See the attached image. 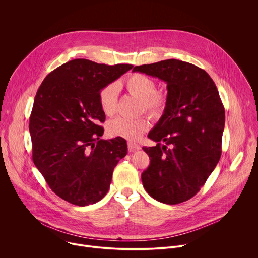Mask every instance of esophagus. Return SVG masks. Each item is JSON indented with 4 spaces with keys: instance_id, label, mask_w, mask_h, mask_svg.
Masks as SVG:
<instances>
[{
    "instance_id": "esophagus-1",
    "label": "esophagus",
    "mask_w": 258,
    "mask_h": 258,
    "mask_svg": "<svg viewBox=\"0 0 258 258\" xmlns=\"http://www.w3.org/2000/svg\"><path fill=\"white\" fill-rule=\"evenodd\" d=\"M127 148H128V151H130V152H133V151H136V150H140L141 147H140V145H138V144L128 142V143H127Z\"/></svg>"
}]
</instances>
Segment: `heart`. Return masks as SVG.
I'll return each mask as SVG.
<instances>
[{
  "mask_svg": "<svg viewBox=\"0 0 258 258\" xmlns=\"http://www.w3.org/2000/svg\"><path fill=\"white\" fill-rule=\"evenodd\" d=\"M125 87L131 95L142 102L143 109L153 116L163 112L166 106V96L156 91V83L143 73H134L125 81ZM118 87L116 84H109L101 89L99 103L102 111L111 116L117 109ZM149 128V121L145 117L125 118L117 117L107 124V132L111 137L124 138L126 140H138L144 132Z\"/></svg>",
  "mask_w": 258,
  "mask_h": 258,
  "instance_id": "obj_1",
  "label": "heart"
}]
</instances>
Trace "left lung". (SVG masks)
Returning a JSON list of instances; mask_svg holds the SVG:
<instances>
[{
  "label": "left lung",
  "mask_w": 258,
  "mask_h": 258,
  "mask_svg": "<svg viewBox=\"0 0 258 258\" xmlns=\"http://www.w3.org/2000/svg\"><path fill=\"white\" fill-rule=\"evenodd\" d=\"M166 83L164 112L148 134L157 142L143 147L150 165L142 173L143 186L152 198L178 204L195 196L222 155L225 108L208 73L194 64L167 59L135 66Z\"/></svg>",
  "instance_id": "1"
}]
</instances>
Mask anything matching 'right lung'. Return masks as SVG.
I'll use <instances>...</instances> for the list:
<instances>
[{
    "label": "right lung",
    "mask_w": 258,
    "mask_h": 258,
    "mask_svg": "<svg viewBox=\"0 0 258 258\" xmlns=\"http://www.w3.org/2000/svg\"><path fill=\"white\" fill-rule=\"evenodd\" d=\"M132 68L75 59L50 72L36 92L29 117L32 160L51 190L73 205L100 201L127 154L124 139H101L99 93Z\"/></svg>",
    "instance_id": "1"
}]
</instances>
